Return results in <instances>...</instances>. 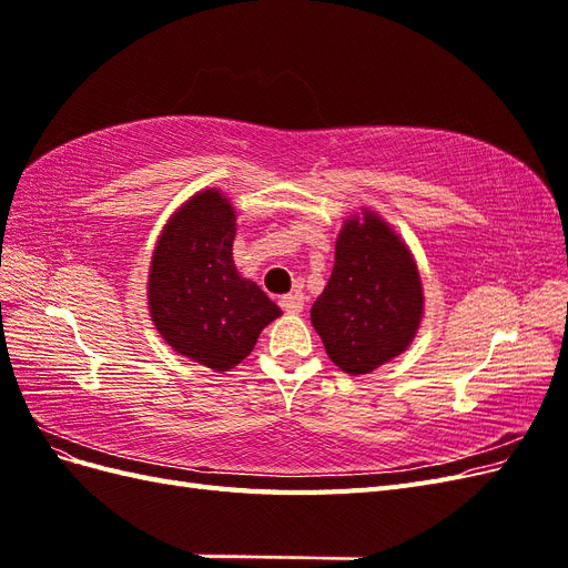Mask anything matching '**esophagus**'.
Listing matches in <instances>:
<instances>
[{"label": "esophagus", "instance_id": "esophagus-1", "mask_svg": "<svg viewBox=\"0 0 568 568\" xmlns=\"http://www.w3.org/2000/svg\"><path fill=\"white\" fill-rule=\"evenodd\" d=\"M280 305L286 313H301L303 311V294H286L280 298Z\"/></svg>", "mask_w": 568, "mask_h": 568}]
</instances>
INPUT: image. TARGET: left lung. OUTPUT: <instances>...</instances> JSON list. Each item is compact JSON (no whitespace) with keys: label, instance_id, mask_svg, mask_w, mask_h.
Returning a JSON list of instances; mask_svg holds the SVG:
<instances>
[{"label":"left lung","instance_id":"8db88e82","mask_svg":"<svg viewBox=\"0 0 568 568\" xmlns=\"http://www.w3.org/2000/svg\"><path fill=\"white\" fill-rule=\"evenodd\" d=\"M424 311L422 282L407 246L382 217L348 220L336 239L334 270L311 317L326 355L348 374H367L400 355Z\"/></svg>","mask_w":568,"mask_h":568}]
</instances>
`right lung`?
<instances>
[{
	"instance_id": "add662e5",
	"label": "right lung",
	"mask_w": 568,
	"mask_h": 568,
	"mask_svg": "<svg viewBox=\"0 0 568 568\" xmlns=\"http://www.w3.org/2000/svg\"><path fill=\"white\" fill-rule=\"evenodd\" d=\"M236 217L230 201L205 189L168 222L149 272V311L180 355L227 372L253 351L282 311L232 257Z\"/></svg>"
}]
</instances>
